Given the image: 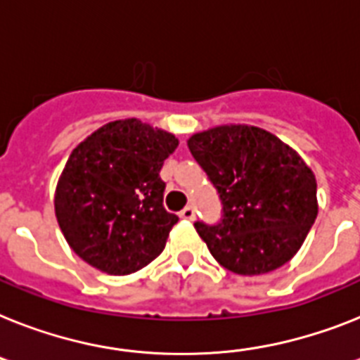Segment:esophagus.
Listing matches in <instances>:
<instances>
[{
    "label": "esophagus",
    "mask_w": 360,
    "mask_h": 360,
    "mask_svg": "<svg viewBox=\"0 0 360 360\" xmlns=\"http://www.w3.org/2000/svg\"><path fill=\"white\" fill-rule=\"evenodd\" d=\"M180 219H186V221H195V207L186 206L180 212Z\"/></svg>",
    "instance_id": "esophagus-1"
}]
</instances>
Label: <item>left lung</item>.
Masks as SVG:
<instances>
[{
    "label": "left lung",
    "mask_w": 360,
    "mask_h": 360,
    "mask_svg": "<svg viewBox=\"0 0 360 360\" xmlns=\"http://www.w3.org/2000/svg\"><path fill=\"white\" fill-rule=\"evenodd\" d=\"M219 191L224 219L195 230L224 269L259 276L302 248L319 215L313 169L290 145L254 124H219L187 139Z\"/></svg>",
    "instance_id": "1"
}]
</instances>
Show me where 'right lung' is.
Returning <instances> with one entry per match:
<instances>
[{"instance_id":"1","label":"right lung","mask_w":360,"mask_h":360,"mask_svg":"<svg viewBox=\"0 0 360 360\" xmlns=\"http://www.w3.org/2000/svg\"><path fill=\"white\" fill-rule=\"evenodd\" d=\"M178 138L138 117L110 121L70 154L55 189V217L80 259L127 276L162 254L178 222L163 207V160Z\"/></svg>"}]
</instances>
